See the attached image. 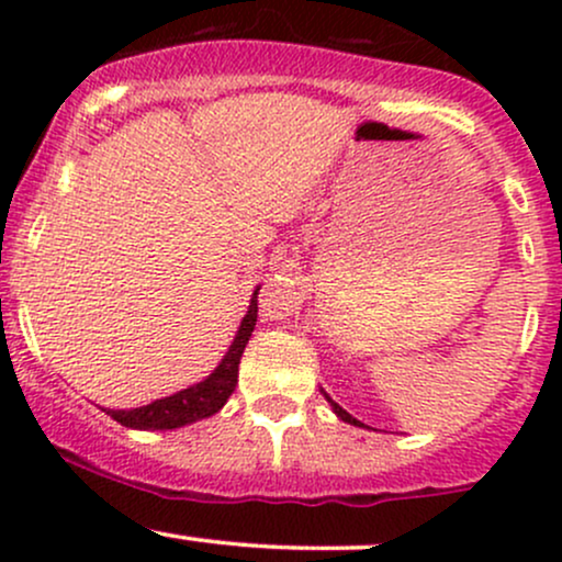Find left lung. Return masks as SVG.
<instances>
[{
    "mask_svg": "<svg viewBox=\"0 0 562 562\" xmlns=\"http://www.w3.org/2000/svg\"><path fill=\"white\" fill-rule=\"evenodd\" d=\"M325 398H327V402H330V406H333V412H335V415H338V417H340V420H344V423H351V425H359V428H362V425H364V423H359V420H357V417H351V415H348V412L344 409V406H338V404H335V402H333V398H330V396H327V393H325Z\"/></svg>",
    "mask_w": 562,
    "mask_h": 562,
    "instance_id": "left-lung-1",
    "label": "left lung"
}]
</instances>
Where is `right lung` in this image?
Segmentation results:
<instances>
[{"label":"right lung","mask_w":562,"mask_h":562,"mask_svg":"<svg viewBox=\"0 0 562 562\" xmlns=\"http://www.w3.org/2000/svg\"><path fill=\"white\" fill-rule=\"evenodd\" d=\"M256 317H259V288L254 290L250 299L248 314L240 322L235 340H232L227 357L218 362V367L209 378L200 383L190 385V389L173 393V396L158 398V402L137 406V409H105L115 423L126 425V428L137 430H171L182 428V425L205 420V417L216 415L227 398L232 396L237 385V367H240V357L245 351V344L250 340V333L256 327Z\"/></svg>","instance_id":"obj_1"}]
</instances>
